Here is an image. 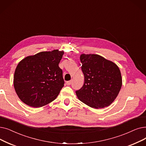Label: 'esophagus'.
<instances>
[{
	"mask_svg": "<svg viewBox=\"0 0 146 146\" xmlns=\"http://www.w3.org/2000/svg\"><path fill=\"white\" fill-rule=\"evenodd\" d=\"M72 80H69V81H67V82H66V84H67V85H70L72 84Z\"/></svg>",
	"mask_w": 146,
	"mask_h": 146,
	"instance_id": "1",
	"label": "esophagus"
}]
</instances>
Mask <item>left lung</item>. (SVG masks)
<instances>
[{
	"label": "left lung",
	"instance_id": "obj_1",
	"mask_svg": "<svg viewBox=\"0 0 146 146\" xmlns=\"http://www.w3.org/2000/svg\"><path fill=\"white\" fill-rule=\"evenodd\" d=\"M84 84L76 91L79 100L94 109L110 106L118 96L122 85L118 66L97 54L80 56Z\"/></svg>",
	"mask_w": 146,
	"mask_h": 146
}]
</instances>
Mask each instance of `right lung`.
Here are the masks:
<instances>
[{
  "label": "right lung",
  "mask_w": 146,
  "mask_h": 146,
  "mask_svg": "<svg viewBox=\"0 0 146 146\" xmlns=\"http://www.w3.org/2000/svg\"><path fill=\"white\" fill-rule=\"evenodd\" d=\"M64 51L58 49L28 56L17 65L14 86L24 103L40 107L53 101L64 86L62 71L58 64Z\"/></svg>",
  "instance_id": "1"
}]
</instances>
